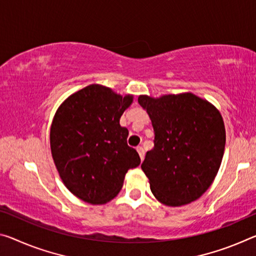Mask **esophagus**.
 <instances>
[{"instance_id": "esophagus-1", "label": "esophagus", "mask_w": 256, "mask_h": 256, "mask_svg": "<svg viewBox=\"0 0 256 256\" xmlns=\"http://www.w3.org/2000/svg\"><path fill=\"white\" fill-rule=\"evenodd\" d=\"M136 150H138V152H139V156H140L141 160H144V148L141 147V146H138Z\"/></svg>"}]
</instances>
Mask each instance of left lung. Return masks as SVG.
<instances>
[{
	"label": "left lung",
	"instance_id": "left-lung-1",
	"mask_svg": "<svg viewBox=\"0 0 256 256\" xmlns=\"http://www.w3.org/2000/svg\"><path fill=\"white\" fill-rule=\"evenodd\" d=\"M138 101L155 133L154 148L141 164L154 196L168 206L198 200L212 184L224 152L221 114L192 93L140 96Z\"/></svg>",
	"mask_w": 256,
	"mask_h": 256
}]
</instances>
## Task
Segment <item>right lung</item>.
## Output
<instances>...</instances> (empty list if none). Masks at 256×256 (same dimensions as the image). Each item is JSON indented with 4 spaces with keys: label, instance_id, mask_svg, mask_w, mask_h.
<instances>
[{
    "label": "right lung",
    "instance_id": "right-lung-1",
    "mask_svg": "<svg viewBox=\"0 0 256 256\" xmlns=\"http://www.w3.org/2000/svg\"><path fill=\"white\" fill-rule=\"evenodd\" d=\"M133 96L92 84L59 107L50 132L51 152L70 192L90 204H104L120 192L125 174L140 165L128 131L120 125Z\"/></svg>",
    "mask_w": 256,
    "mask_h": 256
}]
</instances>
